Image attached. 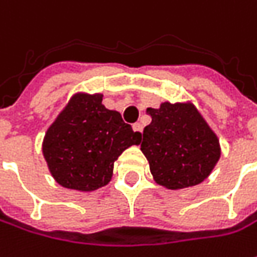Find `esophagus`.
Wrapping results in <instances>:
<instances>
[{"mask_svg": "<svg viewBox=\"0 0 257 257\" xmlns=\"http://www.w3.org/2000/svg\"><path fill=\"white\" fill-rule=\"evenodd\" d=\"M132 129H134L137 134H141V132H142V125H141L139 122H137V123H134V125H132Z\"/></svg>", "mask_w": 257, "mask_h": 257, "instance_id": "34e87169", "label": "esophagus"}]
</instances>
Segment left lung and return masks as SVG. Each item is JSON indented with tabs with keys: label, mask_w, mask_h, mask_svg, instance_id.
<instances>
[{
	"label": "left lung",
	"mask_w": 257,
	"mask_h": 257,
	"mask_svg": "<svg viewBox=\"0 0 257 257\" xmlns=\"http://www.w3.org/2000/svg\"><path fill=\"white\" fill-rule=\"evenodd\" d=\"M141 151L156 183L168 189L195 186L208 178L220 158L219 139L192 103L164 102L148 108Z\"/></svg>",
	"instance_id": "left-lung-1"
}]
</instances>
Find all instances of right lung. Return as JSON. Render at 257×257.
<instances>
[{
    "label": "right lung",
    "instance_id": "obj_1",
    "mask_svg": "<svg viewBox=\"0 0 257 257\" xmlns=\"http://www.w3.org/2000/svg\"><path fill=\"white\" fill-rule=\"evenodd\" d=\"M141 139L119 112L102 105L101 93H76L47 131L42 152L61 186L91 192L111 181L113 162Z\"/></svg>",
    "mask_w": 257,
    "mask_h": 257
}]
</instances>
